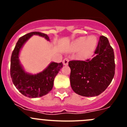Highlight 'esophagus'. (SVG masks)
<instances>
[{"instance_id":"34e87169","label":"esophagus","mask_w":127,"mask_h":127,"mask_svg":"<svg viewBox=\"0 0 127 127\" xmlns=\"http://www.w3.org/2000/svg\"><path fill=\"white\" fill-rule=\"evenodd\" d=\"M69 60L68 58H65V59H64V60H63V64L64 65H67L68 64H69Z\"/></svg>"}]
</instances>
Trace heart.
Returning <instances> with one entry per match:
<instances>
[{"mask_svg": "<svg viewBox=\"0 0 127 127\" xmlns=\"http://www.w3.org/2000/svg\"><path fill=\"white\" fill-rule=\"evenodd\" d=\"M97 38L95 35H90L88 37H81L72 42L71 48L75 51L81 49V55L83 57H87L97 46Z\"/></svg>", "mask_w": 127, "mask_h": 127, "instance_id": "heart-1", "label": "heart"}]
</instances>
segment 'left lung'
<instances>
[{"mask_svg": "<svg viewBox=\"0 0 127 127\" xmlns=\"http://www.w3.org/2000/svg\"><path fill=\"white\" fill-rule=\"evenodd\" d=\"M70 82L76 94L83 97H95L110 85L115 73L114 54L108 39L100 37L95 57L86 61L69 62Z\"/></svg>", "mask_w": 127, "mask_h": 127, "instance_id": "left-lung-1", "label": "left lung"}]
</instances>
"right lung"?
<instances>
[{"label":"right lung","instance_id":"add662e5","mask_svg":"<svg viewBox=\"0 0 127 127\" xmlns=\"http://www.w3.org/2000/svg\"><path fill=\"white\" fill-rule=\"evenodd\" d=\"M44 37L48 41L50 38L45 33L33 32L25 35L18 39L11 58V77L13 84L18 90L25 97L37 98L46 95L52 90L54 79L62 68V63L51 62L42 71L31 74L26 71L20 60L21 50L26 42L32 35Z\"/></svg>","mask_w":127,"mask_h":127}]
</instances>
